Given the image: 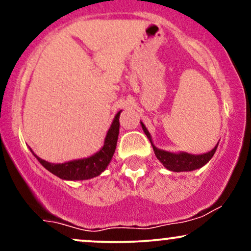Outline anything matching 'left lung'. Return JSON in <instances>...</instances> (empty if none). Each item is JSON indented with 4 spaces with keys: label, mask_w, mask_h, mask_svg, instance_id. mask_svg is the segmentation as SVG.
<instances>
[{
    "label": "left lung",
    "mask_w": 251,
    "mask_h": 251,
    "mask_svg": "<svg viewBox=\"0 0 251 251\" xmlns=\"http://www.w3.org/2000/svg\"><path fill=\"white\" fill-rule=\"evenodd\" d=\"M142 124V127L145 132V134L148 135V138L150 139V142L152 144V148H153L154 154L155 157L158 158L160 163L165 166L166 169L170 170V171L174 172H183V171H192V170L200 169L201 166L205 165L206 163L209 162L210 159L212 158V155L215 154L216 150H217L218 146V142L217 145L215 146L214 149L211 150L210 152H206V153L203 154H190L186 153V152H179V153H172V152H168L164 151V150L157 149L153 145L151 139V134L148 131V128L145 127V125Z\"/></svg>",
    "instance_id": "left-lung-1"
}]
</instances>
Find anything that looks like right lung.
Listing matches in <instances>:
<instances>
[{"label": "right lung", "instance_id": "obj_1", "mask_svg": "<svg viewBox=\"0 0 251 251\" xmlns=\"http://www.w3.org/2000/svg\"><path fill=\"white\" fill-rule=\"evenodd\" d=\"M119 111L114 117L113 123H112L111 127H109L107 134H106L105 143L100 151L88 158H82V159L71 160V162H66L62 164H54L46 162L41 159L40 157L34 153L36 159L42 164L43 168H46L48 171L51 172L53 175L57 176L59 178L65 180H85L89 179L99 176L101 172L105 171L107 165L111 162L112 157H113L114 151L117 148L118 142V134H119Z\"/></svg>", "mask_w": 251, "mask_h": 251}]
</instances>
